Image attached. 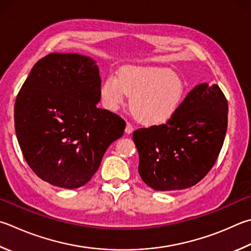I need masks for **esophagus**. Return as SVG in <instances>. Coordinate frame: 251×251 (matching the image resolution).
<instances>
[{
	"label": "esophagus",
	"instance_id": "esophagus-1",
	"mask_svg": "<svg viewBox=\"0 0 251 251\" xmlns=\"http://www.w3.org/2000/svg\"><path fill=\"white\" fill-rule=\"evenodd\" d=\"M134 131V128H133V126H131L129 123H127L126 124V128H125V133L126 134H131Z\"/></svg>",
	"mask_w": 251,
	"mask_h": 251
}]
</instances>
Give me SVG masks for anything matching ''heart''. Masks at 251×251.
Here are the masks:
<instances>
[{
	"instance_id": "b5f03b06",
	"label": "heart",
	"mask_w": 251,
	"mask_h": 251,
	"mask_svg": "<svg viewBox=\"0 0 251 251\" xmlns=\"http://www.w3.org/2000/svg\"><path fill=\"white\" fill-rule=\"evenodd\" d=\"M130 98L129 107L140 124H166L179 111L184 100V84L165 68L124 67L117 76L110 75L101 85L103 106L116 112Z\"/></svg>"
}]
</instances>
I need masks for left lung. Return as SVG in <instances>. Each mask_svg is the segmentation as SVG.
Masks as SVG:
<instances>
[{
    "label": "left lung",
    "instance_id": "8db88e82",
    "mask_svg": "<svg viewBox=\"0 0 251 251\" xmlns=\"http://www.w3.org/2000/svg\"><path fill=\"white\" fill-rule=\"evenodd\" d=\"M227 116L228 104L220 86H195L169 122L134 131L141 179L156 191L182 190L197 184L220 154Z\"/></svg>",
    "mask_w": 251,
    "mask_h": 251
}]
</instances>
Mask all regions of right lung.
<instances>
[{
    "label": "right lung",
    "instance_id": "obj_1",
    "mask_svg": "<svg viewBox=\"0 0 251 251\" xmlns=\"http://www.w3.org/2000/svg\"><path fill=\"white\" fill-rule=\"evenodd\" d=\"M101 76L95 60L53 52L36 63L14 106L16 137L40 179L76 189L91 180L125 122L99 108Z\"/></svg>",
    "mask_w": 251,
    "mask_h": 251
}]
</instances>
